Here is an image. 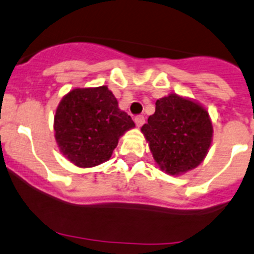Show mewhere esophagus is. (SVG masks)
<instances>
[{"instance_id":"34e87169","label":"esophagus","mask_w":254,"mask_h":254,"mask_svg":"<svg viewBox=\"0 0 254 254\" xmlns=\"http://www.w3.org/2000/svg\"><path fill=\"white\" fill-rule=\"evenodd\" d=\"M134 122H135V125H137V127H142L143 125H144V117L143 116H135L134 117Z\"/></svg>"}]
</instances>
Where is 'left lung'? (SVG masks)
I'll list each match as a JSON object with an SVG mask.
<instances>
[{"mask_svg":"<svg viewBox=\"0 0 254 254\" xmlns=\"http://www.w3.org/2000/svg\"><path fill=\"white\" fill-rule=\"evenodd\" d=\"M160 170L180 175L196 168L212 142V124L202 105L169 94L155 102V112L140 128Z\"/></svg>","mask_w":254,"mask_h":254,"instance_id":"left-lung-1","label":"left lung"}]
</instances>
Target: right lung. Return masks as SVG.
Segmentation results:
<instances>
[{
	"instance_id": "obj_1",
	"label": "right lung",
	"mask_w": 254,
	"mask_h": 254,
	"mask_svg": "<svg viewBox=\"0 0 254 254\" xmlns=\"http://www.w3.org/2000/svg\"><path fill=\"white\" fill-rule=\"evenodd\" d=\"M134 127L107 86L74 89L59 102L54 132L59 150L79 168L107 162L125 132Z\"/></svg>"
}]
</instances>
